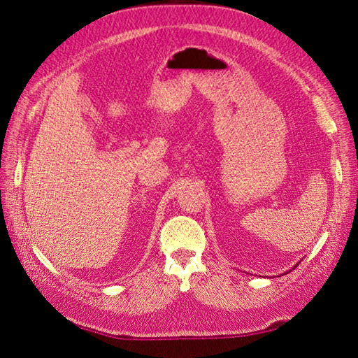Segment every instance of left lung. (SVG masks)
Listing matches in <instances>:
<instances>
[{"instance_id":"obj_1","label":"left lung","mask_w":358,"mask_h":358,"mask_svg":"<svg viewBox=\"0 0 358 358\" xmlns=\"http://www.w3.org/2000/svg\"><path fill=\"white\" fill-rule=\"evenodd\" d=\"M296 266H298V263H296V264H295V266H294V267H292V268H295V267H296ZM288 271H291V270H288ZM283 275H287V271H285V273H283Z\"/></svg>"}]
</instances>
